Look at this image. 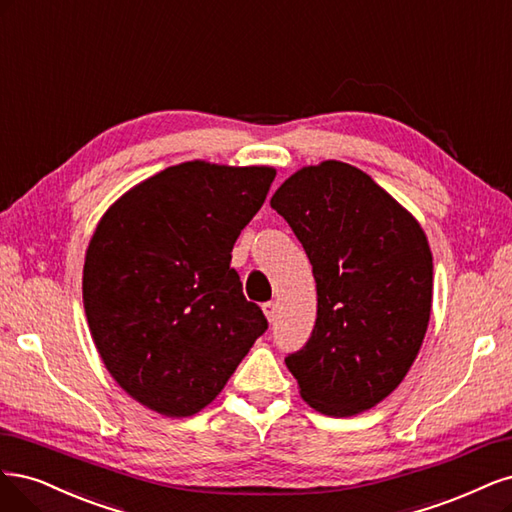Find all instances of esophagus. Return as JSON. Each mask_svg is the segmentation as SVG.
Instances as JSON below:
<instances>
[{
    "label": "esophagus",
    "mask_w": 512,
    "mask_h": 512,
    "mask_svg": "<svg viewBox=\"0 0 512 512\" xmlns=\"http://www.w3.org/2000/svg\"><path fill=\"white\" fill-rule=\"evenodd\" d=\"M263 315L268 317V321L272 323L276 319V304L274 302H266L263 304Z\"/></svg>",
    "instance_id": "34e87169"
}]
</instances>
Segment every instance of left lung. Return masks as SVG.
<instances>
[{"label": "left lung", "instance_id": "obj_1", "mask_svg": "<svg viewBox=\"0 0 512 512\" xmlns=\"http://www.w3.org/2000/svg\"><path fill=\"white\" fill-rule=\"evenodd\" d=\"M270 206L302 242L317 280L315 329L285 364L323 415L364 412L404 381L423 344L430 244L366 172L334 159L289 176Z\"/></svg>", "mask_w": 512, "mask_h": 512}]
</instances>
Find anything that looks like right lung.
Returning <instances> with one entry per match:
<instances>
[{
	"label": "right lung",
	"mask_w": 512,
	"mask_h": 512,
	"mask_svg": "<svg viewBox=\"0 0 512 512\" xmlns=\"http://www.w3.org/2000/svg\"><path fill=\"white\" fill-rule=\"evenodd\" d=\"M274 176L187 161L129 189L95 227L82 270L93 342L114 381L159 415L208 406L268 329L229 263Z\"/></svg>",
	"instance_id": "obj_1"
}]
</instances>
